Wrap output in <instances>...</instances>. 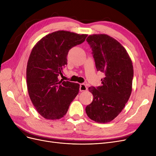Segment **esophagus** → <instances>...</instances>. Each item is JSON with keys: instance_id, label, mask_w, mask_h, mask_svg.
<instances>
[{"instance_id": "34e87169", "label": "esophagus", "mask_w": 156, "mask_h": 156, "mask_svg": "<svg viewBox=\"0 0 156 156\" xmlns=\"http://www.w3.org/2000/svg\"><path fill=\"white\" fill-rule=\"evenodd\" d=\"M79 90L81 92H83V91H86L87 90V87L85 84L84 83H81L80 84V87H79Z\"/></svg>"}]
</instances>
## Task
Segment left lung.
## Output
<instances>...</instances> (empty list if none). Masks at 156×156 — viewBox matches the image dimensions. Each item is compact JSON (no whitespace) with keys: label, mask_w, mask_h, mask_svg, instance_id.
I'll return each instance as SVG.
<instances>
[{"label":"left lung","mask_w":156,"mask_h":156,"mask_svg":"<svg viewBox=\"0 0 156 156\" xmlns=\"http://www.w3.org/2000/svg\"><path fill=\"white\" fill-rule=\"evenodd\" d=\"M87 41L92 49L97 71L105 77L101 80V86L88 88L94 99L85 111L91 120L107 123L120 114L130 97L133 65L124 47L112 37L94 34Z\"/></svg>","instance_id":"obj_1"}]
</instances>
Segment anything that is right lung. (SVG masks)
Masks as SVG:
<instances>
[{"label": "right lung", "mask_w": 156, "mask_h": 156, "mask_svg": "<svg viewBox=\"0 0 156 156\" xmlns=\"http://www.w3.org/2000/svg\"><path fill=\"white\" fill-rule=\"evenodd\" d=\"M87 37L58 30L44 37L33 48L27 67V88L33 105L45 119L62 118L78 94V83L59 81L58 76L67 65L69 51Z\"/></svg>", "instance_id": "1"}]
</instances>
